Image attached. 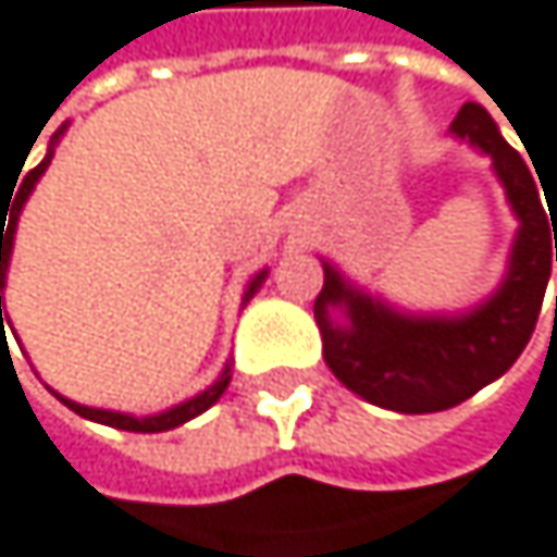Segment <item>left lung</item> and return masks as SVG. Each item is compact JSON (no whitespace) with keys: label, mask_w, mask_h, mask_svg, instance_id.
Returning <instances> with one entry per match:
<instances>
[{"label":"left lung","mask_w":557,"mask_h":557,"mask_svg":"<svg viewBox=\"0 0 557 557\" xmlns=\"http://www.w3.org/2000/svg\"><path fill=\"white\" fill-rule=\"evenodd\" d=\"M449 135L492 161L519 221L502 284L459 313H412L352 284L336 263L323 260V290L313 304L333 376L360 399L406 416L453 409L508 373L539 323L552 276V231L557 260V194L545 197V212L542 181L502 138L492 114L466 101Z\"/></svg>","instance_id":"left-lung-1"}]
</instances>
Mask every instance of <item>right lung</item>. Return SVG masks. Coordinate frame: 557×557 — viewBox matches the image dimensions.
Here are the masks:
<instances>
[{
  "mask_svg": "<svg viewBox=\"0 0 557 557\" xmlns=\"http://www.w3.org/2000/svg\"><path fill=\"white\" fill-rule=\"evenodd\" d=\"M69 132V122L52 135V141H49V151H46V158L38 161L25 177H22V187H18V194H15V201H12V208H2L0 205V214L10 218V224H4V218L0 221V333H5V326H2V290H5V276H9V260H12V247H15V227H18V214H22V208H25V201L32 197V190H35V184H38V177L46 174V168L52 164V158H55V145L62 141V135ZM22 174V171H18ZM267 267L263 270H257L253 276H250V284H247V290H244V297H240V307H247L250 300H253V294L263 287V281H267ZM2 349H5V343H2ZM227 383H231V363H224V370H221V376L208 386V389H201L197 396H190V399H184V403H177V406H171V409H161V412H151V416H135V412H117V409H95V406H82V403H75V399H69V396H59L55 389V399L59 403H65L72 412H78L82 419H91V422H101V425H111V429H125V432H168V429H177V425H184V422H190L194 416H201L205 409H211L221 396H224V389H227Z\"/></svg>",
  "mask_w": 557,
  "mask_h": 557,
  "instance_id": "obj_1",
  "label": "right lung"
}]
</instances>
